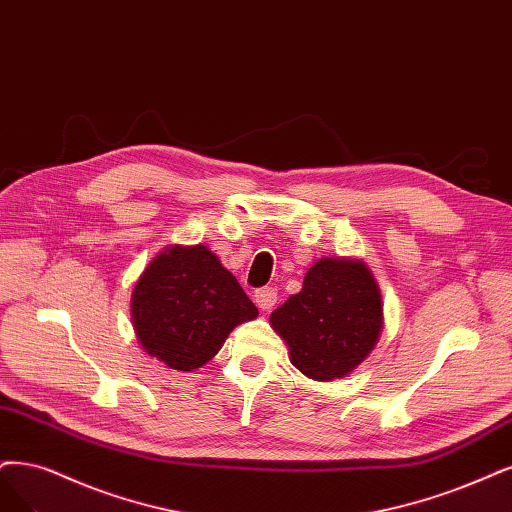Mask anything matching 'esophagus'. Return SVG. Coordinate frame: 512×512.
Segmentation results:
<instances>
[{
	"mask_svg": "<svg viewBox=\"0 0 512 512\" xmlns=\"http://www.w3.org/2000/svg\"><path fill=\"white\" fill-rule=\"evenodd\" d=\"M255 301H257V306H259L263 312H270V310L276 306L278 293H276V289H274V287H263V289H257V291H255Z\"/></svg>",
	"mask_w": 512,
	"mask_h": 512,
	"instance_id": "esophagus-1",
	"label": "esophagus"
}]
</instances>
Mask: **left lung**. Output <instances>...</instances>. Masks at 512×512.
Masks as SVG:
<instances>
[{
  "label": "left lung",
  "mask_w": 512,
  "mask_h": 512,
  "mask_svg": "<svg viewBox=\"0 0 512 512\" xmlns=\"http://www.w3.org/2000/svg\"><path fill=\"white\" fill-rule=\"evenodd\" d=\"M291 363L312 380H335L365 361L382 331V295L361 261L320 259L304 289L270 316Z\"/></svg>",
  "instance_id": "obj_1"
}]
</instances>
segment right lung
Segmentation results:
<instances>
[{
	"label": "right lung",
	"mask_w": 512,
	"mask_h": 512,
	"mask_svg": "<svg viewBox=\"0 0 512 512\" xmlns=\"http://www.w3.org/2000/svg\"><path fill=\"white\" fill-rule=\"evenodd\" d=\"M257 314L238 280L202 244L162 251L132 291L141 346L179 371L206 365L230 331Z\"/></svg>",
	"instance_id": "1"
}]
</instances>
